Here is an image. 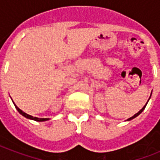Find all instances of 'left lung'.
I'll return each instance as SVG.
<instances>
[{
  "instance_id": "obj_1",
  "label": "left lung",
  "mask_w": 160,
  "mask_h": 160,
  "mask_svg": "<svg viewBox=\"0 0 160 160\" xmlns=\"http://www.w3.org/2000/svg\"><path fill=\"white\" fill-rule=\"evenodd\" d=\"M150 96H151V95H150ZM148 101H149V100H148ZM148 101H147V103H148ZM147 103H146V104H145V105H144V106L143 107V108H142V109H140V110H139V112H138V113H136V114H134V116L130 117V118H129V119H127V120H131V119H134V118H135V117H137V116H138V115H139V114H141V113H142V111H143V110H144V108H145V106H146Z\"/></svg>"
}]
</instances>
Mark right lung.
Masks as SVG:
<instances>
[{
	"label": "right lung",
	"instance_id": "add662e5",
	"mask_svg": "<svg viewBox=\"0 0 160 160\" xmlns=\"http://www.w3.org/2000/svg\"><path fill=\"white\" fill-rule=\"evenodd\" d=\"M13 104L15 105V103L13 102ZM15 107H16V109H17V111L20 113V114H21V115H23L24 117H26V118H27V119H32V120H35V121H38V122H42V121H46V120H48L49 119H47V118H37V117H33L31 116V115H30V114H26V113H25V112H23L21 109H20L18 108V107L16 106V105H15Z\"/></svg>",
	"mask_w": 160,
	"mask_h": 160
}]
</instances>
